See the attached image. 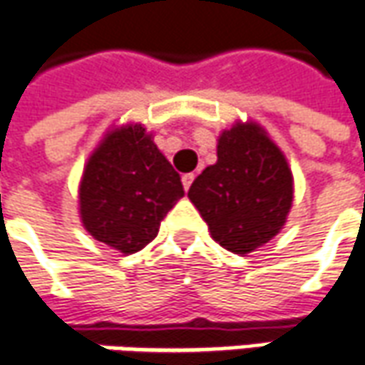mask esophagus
Here are the masks:
<instances>
[{
    "instance_id": "obj_1",
    "label": "esophagus",
    "mask_w": 365,
    "mask_h": 365,
    "mask_svg": "<svg viewBox=\"0 0 365 365\" xmlns=\"http://www.w3.org/2000/svg\"><path fill=\"white\" fill-rule=\"evenodd\" d=\"M193 180H195V175H193V174H183L182 175L183 190H185V191L190 190V185H191V183H193Z\"/></svg>"
}]
</instances>
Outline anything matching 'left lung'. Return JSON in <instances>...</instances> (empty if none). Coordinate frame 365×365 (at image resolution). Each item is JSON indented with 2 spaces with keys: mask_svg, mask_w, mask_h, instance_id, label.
Masks as SVG:
<instances>
[{
  "mask_svg": "<svg viewBox=\"0 0 365 365\" xmlns=\"http://www.w3.org/2000/svg\"><path fill=\"white\" fill-rule=\"evenodd\" d=\"M187 197L227 251L245 255L279 233L292 205V174L279 148L257 124L221 134L217 164L191 183Z\"/></svg>",
  "mask_w": 365,
  "mask_h": 365,
  "instance_id": "8db88e82",
  "label": "left lung"
}]
</instances>
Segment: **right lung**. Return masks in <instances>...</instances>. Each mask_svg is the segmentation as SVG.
<instances>
[{
	"mask_svg": "<svg viewBox=\"0 0 365 365\" xmlns=\"http://www.w3.org/2000/svg\"><path fill=\"white\" fill-rule=\"evenodd\" d=\"M180 197V174L140 124L103 140L78 190L86 231L126 255L144 249L158 235L162 219Z\"/></svg>",
	"mask_w": 365,
	"mask_h": 365,
	"instance_id": "obj_1",
	"label": "right lung"
}]
</instances>
